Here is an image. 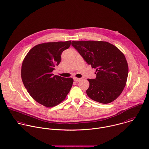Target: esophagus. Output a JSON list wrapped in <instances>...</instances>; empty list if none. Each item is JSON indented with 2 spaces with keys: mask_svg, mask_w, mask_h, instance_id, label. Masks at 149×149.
<instances>
[{
  "mask_svg": "<svg viewBox=\"0 0 149 149\" xmlns=\"http://www.w3.org/2000/svg\"><path fill=\"white\" fill-rule=\"evenodd\" d=\"M73 79H74V81H77V82L81 80L80 78H77V77H74Z\"/></svg>",
  "mask_w": 149,
  "mask_h": 149,
  "instance_id": "obj_1",
  "label": "esophagus"
}]
</instances>
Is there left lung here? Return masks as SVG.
I'll use <instances>...</instances> for the list:
<instances>
[{
  "label": "left lung",
  "instance_id": "1",
  "mask_svg": "<svg viewBox=\"0 0 149 149\" xmlns=\"http://www.w3.org/2000/svg\"><path fill=\"white\" fill-rule=\"evenodd\" d=\"M72 45L92 68L96 69V78L87 79L90 86L86 93L89 98L104 104L117 99L126 85L128 74L124 54L107 42L72 41Z\"/></svg>",
  "mask_w": 149,
  "mask_h": 149
}]
</instances>
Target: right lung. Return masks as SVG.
Here are the masks:
<instances>
[{"mask_svg": "<svg viewBox=\"0 0 149 149\" xmlns=\"http://www.w3.org/2000/svg\"><path fill=\"white\" fill-rule=\"evenodd\" d=\"M71 40L39 44L29 50L21 66L23 84L30 95L47 107L58 105L69 93L72 78L53 76L55 67L61 61V54Z\"/></svg>", "mask_w": 149, "mask_h": 149, "instance_id": "obj_1", "label": "right lung"}]
</instances>
